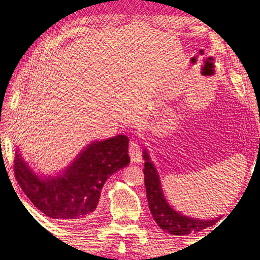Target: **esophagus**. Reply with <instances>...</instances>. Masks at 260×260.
<instances>
[{"label": "esophagus", "instance_id": "34e87169", "mask_svg": "<svg viewBox=\"0 0 260 260\" xmlns=\"http://www.w3.org/2000/svg\"><path fill=\"white\" fill-rule=\"evenodd\" d=\"M129 156L131 161L134 163H141L142 162V152L141 147L137 141H132L129 144Z\"/></svg>", "mask_w": 260, "mask_h": 260}]
</instances>
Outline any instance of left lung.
<instances>
[{
    "label": "left lung",
    "mask_w": 260,
    "mask_h": 260,
    "mask_svg": "<svg viewBox=\"0 0 260 260\" xmlns=\"http://www.w3.org/2000/svg\"><path fill=\"white\" fill-rule=\"evenodd\" d=\"M143 154H144L143 157L145 159L143 172H144L148 207H150L153 218L159 225V228L170 235L184 236L206 229L221 219V217H219L212 220H199L181 214L171 208L164 198L158 173L151 161L150 155L146 150H144Z\"/></svg>",
    "instance_id": "1"
}]
</instances>
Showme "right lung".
<instances>
[{"label":"right lung","instance_id":"1","mask_svg":"<svg viewBox=\"0 0 260 260\" xmlns=\"http://www.w3.org/2000/svg\"><path fill=\"white\" fill-rule=\"evenodd\" d=\"M128 137L92 142L57 176H39L15 151L14 175L30 201L47 217L69 222L89 219L110 175L131 162Z\"/></svg>","mask_w":260,"mask_h":260}]
</instances>
